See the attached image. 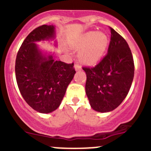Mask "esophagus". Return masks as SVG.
<instances>
[{"label":"esophagus","instance_id":"1","mask_svg":"<svg viewBox=\"0 0 151 151\" xmlns=\"http://www.w3.org/2000/svg\"><path fill=\"white\" fill-rule=\"evenodd\" d=\"M74 69H75V71H80L81 70V67H80V65L75 64L74 65Z\"/></svg>","mask_w":151,"mask_h":151}]
</instances>
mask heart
Here are the masks:
<instances>
[{"label":"heart","mask_w":151,"mask_h":151,"mask_svg":"<svg viewBox=\"0 0 151 151\" xmlns=\"http://www.w3.org/2000/svg\"><path fill=\"white\" fill-rule=\"evenodd\" d=\"M109 45V38L104 32H87L77 41L73 47L80 50L78 60L85 66L96 65L104 56Z\"/></svg>","instance_id":"obj_1"}]
</instances>
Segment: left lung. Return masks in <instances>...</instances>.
Returning a JSON list of instances; mask_svg holds the SVG:
<instances>
[{
  "mask_svg": "<svg viewBox=\"0 0 151 151\" xmlns=\"http://www.w3.org/2000/svg\"><path fill=\"white\" fill-rule=\"evenodd\" d=\"M107 54L93 68L83 67L86 73L85 93L93 109L108 112L125 99L134 74L133 56L127 42L110 28Z\"/></svg>",
  "mask_w": 151,
  "mask_h": 151,
  "instance_id": "8db88e82",
  "label": "left lung"
}]
</instances>
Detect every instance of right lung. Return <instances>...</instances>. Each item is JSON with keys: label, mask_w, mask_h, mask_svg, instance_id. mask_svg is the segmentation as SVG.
<instances>
[{"label": "right lung", "mask_w": 151, "mask_h": 151, "mask_svg": "<svg viewBox=\"0 0 151 151\" xmlns=\"http://www.w3.org/2000/svg\"><path fill=\"white\" fill-rule=\"evenodd\" d=\"M55 27L44 25L24 40L15 62V74L20 93L30 107L50 113L60 106L75 74L74 63L56 60L55 52H44L36 42L55 40Z\"/></svg>", "instance_id": "obj_1"}]
</instances>
